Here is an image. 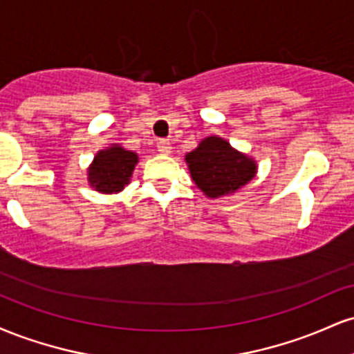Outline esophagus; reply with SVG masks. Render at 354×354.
Returning a JSON list of instances; mask_svg holds the SVG:
<instances>
[{"mask_svg": "<svg viewBox=\"0 0 354 354\" xmlns=\"http://www.w3.org/2000/svg\"><path fill=\"white\" fill-rule=\"evenodd\" d=\"M158 146V151H160L161 154H169L171 153V143H169L168 140H160L156 143Z\"/></svg>", "mask_w": 354, "mask_h": 354, "instance_id": "esophagus-1", "label": "esophagus"}]
</instances>
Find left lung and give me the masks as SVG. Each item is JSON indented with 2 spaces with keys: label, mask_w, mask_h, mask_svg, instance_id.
Returning <instances> with one entry per match:
<instances>
[{
  "label": "left lung",
  "mask_w": 354,
  "mask_h": 354,
  "mask_svg": "<svg viewBox=\"0 0 354 354\" xmlns=\"http://www.w3.org/2000/svg\"><path fill=\"white\" fill-rule=\"evenodd\" d=\"M191 178L206 196L221 198L253 180L254 161L238 153L223 138L209 136L186 154Z\"/></svg>",
  "instance_id": "left-lung-1"
}]
</instances>
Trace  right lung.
<instances>
[{
    "mask_svg": "<svg viewBox=\"0 0 354 354\" xmlns=\"http://www.w3.org/2000/svg\"><path fill=\"white\" fill-rule=\"evenodd\" d=\"M136 163V153L126 151L120 146L100 151L95 156L91 168L88 169L89 185L103 193L121 191L129 183Z\"/></svg>",
    "mask_w": 354,
    "mask_h": 354,
    "instance_id": "obj_1",
    "label": "right lung"
}]
</instances>
